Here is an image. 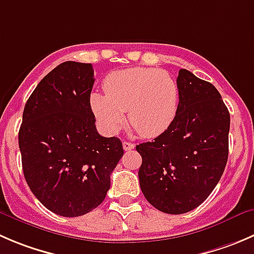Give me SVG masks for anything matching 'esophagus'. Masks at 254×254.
<instances>
[{
  "label": "esophagus",
  "mask_w": 254,
  "mask_h": 254,
  "mask_svg": "<svg viewBox=\"0 0 254 254\" xmlns=\"http://www.w3.org/2000/svg\"><path fill=\"white\" fill-rule=\"evenodd\" d=\"M123 147H124L125 151H129V150H132L135 147V145L132 144V142H129V141H124L123 142Z\"/></svg>",
  "instance_id": "1"
}]
</instances>
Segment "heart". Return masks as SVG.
I'll list each match as a JSON object with an SVG mask.
<instances>
[{
    "mask_svg": "<svg viewBox=\"0 0 254 254\" xmlns=\"http://www.w3.org/2000/svg\"><path fill=\"white\" fill-rule=\"evenodd\" d=\"M105 94L93 93L90 105L103 129L115 134L127 122L141 136L155 137L175 120L179 87L171 75L156 68H130L107 77Z\"/></svg>",
    "mask_w": 254,
    "mask_h": 254,
    "instance_id": "heart-1",
    "label": "heart"
}]
</instances>
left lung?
I'll return each instance as SVG.
<instances>
[{"label":"left lung","instance_id":"1","mask_svg":"<svg viewBox=\"0 0 254 254\" xmlns=\"http://www.w3.org/2000/svg\"><path fill=\"white\" fill-rule=\"evenodd\" d=\"M179 109L152 141L136 145L139 181L159 211L180 215L198 207L220 181L228 159L230 113L218 90L187 69L177 77Z\"/></svg>","mask_w":254,"mask_h":254}]
</instances>
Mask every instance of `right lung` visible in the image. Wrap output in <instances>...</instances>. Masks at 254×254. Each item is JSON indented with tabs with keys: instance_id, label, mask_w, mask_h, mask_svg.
<instances>
[{
	"instance_id": "1",
	"label": "right lung",
	"mask_w": 254,
	"mask_h": 254,
	"mask_svg": "<svg viewBox=\"0 0 254 254\" xmlns=\"http://www.w3.org/2000/svg\"><path fill=\"white\" fill-rule=\"evenodd\" d=\"M94 70L68 61L48 73L26 103L18 132L23 175L52 212L78 217L104 201L124 155L120 139L97 131L90 107Z\"/></svg>"
}]
</instances>
